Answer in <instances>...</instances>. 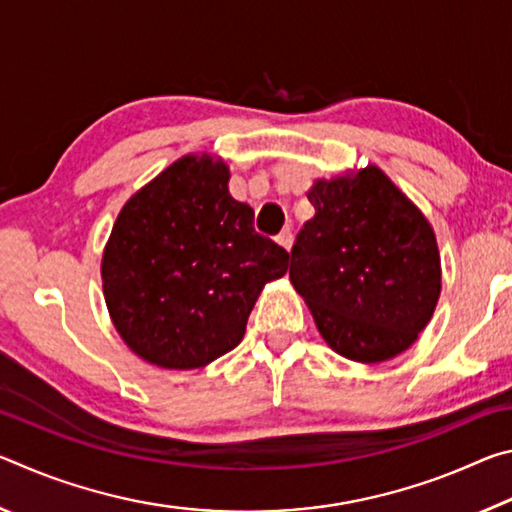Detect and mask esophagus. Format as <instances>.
I'll return each mask as SVG.
<instances>
[{"label": "esophagus", "instance_id": "34e87169", "mask_svg": "<svg viewBox=\"0 0 512 512\" xmlns=\"http://www.w3.org/2000/svg\"><path fill=\"white\" fill-rule=\"evenodd\" d=\"M275 241H277V244H280L284 250H291V244H293V235H291V230H282L280 235L275 237Z\"/></svg>", "mask_w": 512, "mask_h": 512}]
</instances>
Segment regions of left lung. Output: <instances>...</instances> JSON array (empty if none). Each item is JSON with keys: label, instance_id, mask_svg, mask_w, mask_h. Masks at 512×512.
Returning a JSON list of instances; mask_svg holds the SVG:
<instances>
[{"label": "left lung", "instance_id": "8db88e82", "mask_svg": "<svg viewBox=\"0 0 512 512\" xmlns=\"http://www.w3.org/2000/svg\"><path fill=\"white\" fill-rule=\"evenodd\" d=\"M314 219L289 277L341 357L379 363L409 350L440 296V255L424 214L379 167L316 180Z\"/></svg>", "mask_w": 512, "mask_h": 512}]
</instances>
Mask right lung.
<instances>
[{"instance_id":"obj_1","label":"right lung","mask_w":512,"mask_h":512,"mask_svg":"<svg viewBox=\"0 0 512 512\" xmlns=\"http://www.w3.org/2000/svg\"><path fill=\"white\" fill-rule=\"evenodd\" d=\"M228 180L223 160L185 155L112 225L103 296L121 339L153 366L203 368L237 348L264 284L287 273L289 253L255 232Z\"/></svg>"}]
</instances>
